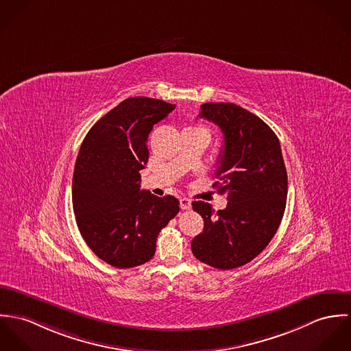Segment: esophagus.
I'll return each mask as SVG.
<instances>
[{
  "instance_id": "esophagus-1",
  "label": "esophagus",
  "mask_w": 351,
  "mask_h": 351,
  "mask_svg": "<svg viewBox=\"0 0 351 351\" xmlns=\"http://www.w3.org/2000/svg\"><path fill=\"white\" fill-rule=\"evenodd\" d=\"M180 207L183 210H190L191 208V200L189 197H182L180 199Z\"/></svg>"
}]
</instances>
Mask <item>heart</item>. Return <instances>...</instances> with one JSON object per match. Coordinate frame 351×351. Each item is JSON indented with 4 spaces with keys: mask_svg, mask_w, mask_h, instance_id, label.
Instances as JSON below:
<instances>
[{
    "mask_svg": "<svg viewBox=\"0 0 351 351\" xmlns=\"http://www.w3.org/2000/svg\"><path fill=\"white\" fill-rule=\"evenodd\" d=\"M194 128H200V129H204V128H202V126H194Z\"/></svg>",
    "mask_w": 351,
    "mask_h": 351,
    "instance_id": "heart-1",
    "label": "heart"
}]
</instances>
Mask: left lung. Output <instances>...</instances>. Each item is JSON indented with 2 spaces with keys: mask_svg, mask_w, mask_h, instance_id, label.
Instances as JSON below:
<instances>
[{
  "mask_svg": "<svg viewBox=\"0 0 351 351\" xmlns=\"http://www.w3.org/2000/svg\"><path fill=\"white\" fill-rule=\"evenodd\" d=\"M199 117L225 136L213 187L226 195L228 206L215 211L193 202L204 228L191 249L199 261L228 271L250 263L271 242L284 215L288 176L278 138L261 118L226 102L203 104Z\"/></svg>",
  "mask_w": 351,
  "mask_h": 351,
  "instance_id": "obj_1",
  "label": "left lung"
}]
</instances>
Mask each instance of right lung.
Returning <instances> with one entry per match:
<instances>
[{
  "label": "right lung",
  "mask_w": 351,
  "mask_h": 351,
  "mask_svg": "<svg viewBox=\"0 0 351 351\" xmlns=\"http://www.w3.org/2000/svg\"><path fill=\"white\" fill-rule=\"evenodd\" d=\"M175 105L147 97L122 101L86 134L75 161L73 207L84 242L105 263L128 269L148 263L179 200L140 190L154 125Z\"/></svg>",
  "instance_id": "obj_1"
}]
</instances>
